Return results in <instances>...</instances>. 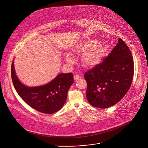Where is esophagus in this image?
<instances>
[{
    "instance_id": "1",
    "label": "esophagus",
    "mask_w": 148,
    "mask_h": 148,
    "mask_svg": "<svg viewBox=\"0 0 148 148\" xmlns=\"http://www.w3.org/2000/svg\"><path fill=\"white\" fill-rule=\"evenodd\" d=\"M79 78H80V77H79V75H77V74H76V75H75L74 76V79L75 80H77Z\"/></svg>"
}]
</instances>
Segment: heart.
<instances>
[{
    "instance_id": "obj_1",
    "label": "heart",
    "mask_w": 148,
    "mask_h": 148,
    "mask_svg": "<svg viewBox=\"0 0 148 148\" xmlns=\"http://www.w3.org/2000/svg\"><path fill=\"white\" fill-rule=\"evenodd\" d=\"M106 51L105 47L95 40L80 42L75 45L74 50V52L77 54H84L83 62L89 67H93L100 63ZM65 59L68 63H71L74 61V57L70 54H66Z\"/></svg>"
}]
</instances>
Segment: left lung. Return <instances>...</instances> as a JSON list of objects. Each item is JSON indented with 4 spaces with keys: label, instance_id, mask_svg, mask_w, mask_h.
Wrapping results in <instances>:
<instances>
[{
    "label": "left lung",
    "instance_id": "1",
    "mask_svg": "<svg viewBox=\"0 0 148 148\" xmlns=\"http://www.w3.org/2000/svg\"><path fill=\"white\" fill-rule=\"evenodd\" d=\"M134 71L132 53L119 38L116 45L101 63L85 73L89 103L101 109L118 103L132 85Z\"/></svg>",
    "mask_w": 148,
    "mask_h": 148
}]
</instances>
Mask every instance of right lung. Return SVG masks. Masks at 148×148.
Here are the masks:
<instances>
[{
    "label": "right lung",
    "instance_id": "right-lung-1",
    "mask_svg": "<svg viewBox=\"0 0 148 148\" xmlns=\"http://www.w3.org/2000/svg\"><path fill=\"white\" fill-rule=\"evenodd\" d=\"M11 74L14 88L21 98L34 109L48 114L56 113L63 107L68 91L74 82L71 73H62L45 85L28 87L16 77L14 62L12 64Z\"/></svg>",
    "mask_w": 148,
    "mask_h": 148
}]
</instances>
